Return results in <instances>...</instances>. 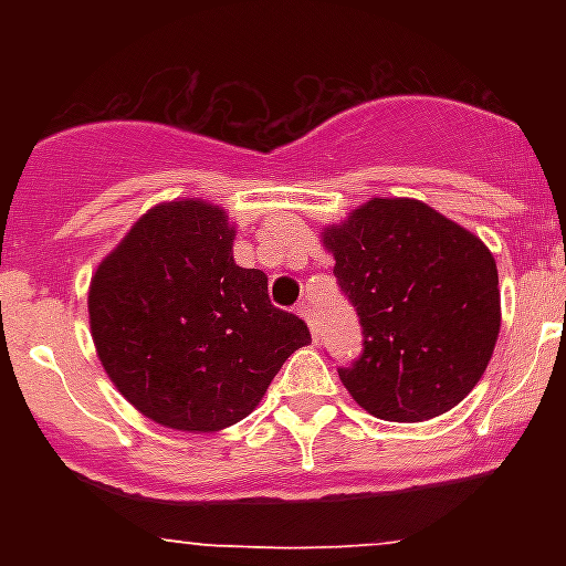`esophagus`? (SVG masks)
I'll return each instance as SVG.
<instances>
[{"label":"esophagus","mask_w":566,"mask_h":566,"mask_svg":"<svg viewBox=\"0 0 566 566\" xmlns=\"http://www.w3.org/2000/svg\"><path fill=\"white\" fill-rule=\"evenodd\" d=\"M297 314H300V317H303V319H306L308 328H312V337L317 339V332H319V328H317V317H314L312 306H308V303H297Z\"/></svg>","instance_id":"obj_1"}]
</instances>
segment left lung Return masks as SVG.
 Here are the masks:
<instances>
[{
  "instance_id": "left-lung-1",
  "label": "left lung",
  "mask_w": 566,
  "mask_h": 566,
  "mask_svg": "<svg viewBox=\"0 0 566 566\" xmlns=\"http://www.w3.org/2000/svg\"><path fill=\"white\" fill-rule=\"evenodd\" d=\"M323 240L363 328L359 357L337 368L357 405L388 422H422L462 402L502 326L490 249L408 198H374Z\"/></svg>"
}]
</instances>
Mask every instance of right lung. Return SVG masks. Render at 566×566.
Wrapping results in <instances>:
<instances>
[{
  "instance_id": "right-lung-1",
  "label": "right lung",
  "mask_w": 566,
  "mask_h": 566,
  "mask_svg": "<svg viewBox=\"0 0 566 566\" xmlns=\"http://www.w3.org/2000/svg\"><path fill=\"white\" fill-rule=\"evenodd\" d=\"M223 209H149L98 266L90 328L115 388L153 422L221 431L240 422L297 348V314L272 306L269 277L232 258Z\"/></svg>"
}]
</instances>
